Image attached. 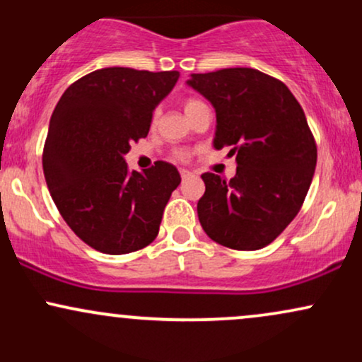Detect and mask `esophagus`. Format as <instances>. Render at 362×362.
Instances as JSON below:
<instances>
[{
    "label": "esophagus",
    "instance_id": "1",
    "mask_svg": "<svg viewBox=\"0 0 362 362\" xmlns=\"http://www.w3.org/2000/svg\"><path fill=\"white\" fill-rule=\"evenodd\" d=\"M180 175H182V180H187V178H190V175H192V173L187 172V170H180Z\"/></svg>",
    "mask_w": 362,
    "mask_h": 362
}]
</instances>
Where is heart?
Returning a JSON list of instances; mask_svg holds the SVG:
<instances>
[{"label":"heart","instance_id":"b5f03b06","mask_svg":"<svg viewBox=\"0 0 362 362\" xmlns=\"http://www.w3.org/2000/svg\"><path fill=\"white\" fill-rule=\"evenodd\" d=\"M201 107H206V105L201 100H197V98H187V100L184 102V110H185L187 117H189V115H192L194 112L197 109H201ZM156 115H158V112H155V117H153L155 120H156ZM175 156L178 158V160H185L187 153L185 151H177Z\"/></svg>","mask_w":362,"mask_h":362}]
</instances>
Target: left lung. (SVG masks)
<instances>
[{
    "mask_svg": "<svg viewBox=\"0 0 362 362\" xmlns=\"http://www.w3.org/2000/svg\"><path fill=\"white\" fill-rule=\"evenodd\" d=\"M187 85L216 110L214 148L230 146L236 175L202 173V230L233 250H259L300 213L317 167L305 112L284 83L252 68L190 74Z\"/></svg>",
    "mask_w": 362,
    "mask_h": 362,
    "instance_id": "left-lung-1",
    "label": "left lung"
}]
</instances>
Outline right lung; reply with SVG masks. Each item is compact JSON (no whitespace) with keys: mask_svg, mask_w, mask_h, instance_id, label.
Instances as JSON below:
<instances>
[{"mask_svg":"<svg viewBox=\"0 0 362 362\" xmlns=\"http://www.w3.org/2000/svg\"><path fill=\"white\" fill-rule=\"evenodd\" d=\"M178 76L97 69L74 81L52 112L42 155L45 182L62 219L95 250L122 255L156 238L180 173L167 161L129 172L124 155L146 138L153 110Z\"/></svg>","mask_w":362,"mask_h":362,"instance_id":"right-lung-1","label":"right lung"}]
</instances>
